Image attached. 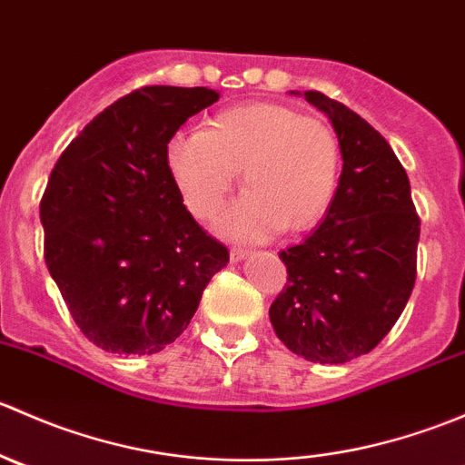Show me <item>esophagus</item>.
<instances>
[{"instance_id":"34e87169","label":"esophagus","mask_w":465,"mask_h":465,"mask_svg":"<svg viewBox=\"0 0 465 465\" xmlns=\"http://www.w3.org/2000/svg\"><path fill=\"white\" fill-rule=\"evenodd\" d=\"M229 256H232L233 262H238V261L245 259V256H250V250H247V247H241V245H233L232 250H229Z\"/></svg>"}]
</instances>
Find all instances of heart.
Instances as JSON below:
<instances>
[{
  "mask_svg": "<svg viewBox=\"0 0 465 465\" xmlns=\"http://www.w3.org/2000/svg\"><path fill=\"white\" fill-rule=\"evenodd\" d=\"M166 159L198 218L218 213L242 171L247 195L224 215L223 229L259 238L320 223L335 200L341 153L323 121L279 103H245L211 116L203 133L177 134Z\"/></svg>",
  "mask_w": 465,
  "mask_h": 465,
  "instance_id": "1",
  "label": "heart"
}]
</instances>
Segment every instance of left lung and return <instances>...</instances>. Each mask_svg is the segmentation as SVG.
<instances>
[{"label":"left lung","mask_w":465,"mask_h":465,"mask_svg":"<svg viewBox=\"0 0 465 465\" xmlns=\"http://www.w3.org/2000/svg\"><path fill=\"white\" fill-rule=\"evenodd\" d=\"M331 119L341 166L326 218L279 259L288 285L270 306L276 337L320 364H344L382 341L416 281L420 218L391 145L360 114L326 94L303 92Z\"/></svg>","instance_id":"8db88e82"}]
</instances>
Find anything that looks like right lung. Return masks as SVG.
<instances>
[{
	"label": "right lung",
	"instance_id": "right-lung-1",
	"mask_svg": "<svg viewBox=\"0 0 465 465\" xmlns=\"http://www.w3.org/2000/svg\"><path fill=\"white\" fill-rule=\"evenodd\" d=\"M218 92L148 85L94 116L40 200L45 261L83 335L107 353L153 355L186 331L229 262L182 203L166 148Z\"/></svg>",
	"mask_w": 465,
	"mask_h": 465
}]
</instances>
